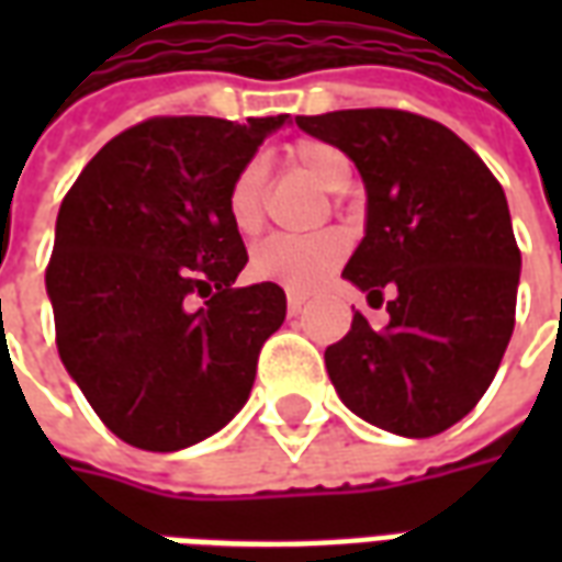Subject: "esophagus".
<instances>
[{
  "label": "esophagus",
  "mask_w": 562,
  "mask_h": 562,
  "mask_svg": "<svg viewBox=\"0 0 562 562\" xmlns=\"http://www.w3.org/2000/svg\"><path fill=\"white\" fill-rule=\"evenodd\" d=\"M285 304H289V313H301V306L306 304V294H301V292H289L285 294Z\"/></svg>",
  "instance_id": "34e87169"
}]
</instances>
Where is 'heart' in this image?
<instances>
[{
    "label": "heart",
    "mask_w": 562,
    "mask_h": 562,
    "mask_svg": "<svg viewBox=\"0 0 562 562\" xmlns=\"http://www.w3.org/2000/svg\"><path fill=\"white\" fill-rule=\"evenodd\" d=\"M282 159L294 171L306 173L328 192H342L352 183V161L328 140L297 138L282 149ZM268 210V168L246 161L234 173L225 192V216L240 237H256L265 228ZM349 256V237L340 228H322L313 234H277L252 249L249 270L256 280L277 282L292 292H310L342 265Z\"/></svg>",
    "instance_id": "b5f03b06"
}]
</instances>
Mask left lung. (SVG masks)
I'll return each instance as SVG.
<instances>
[{
    "instance_id": "left-lung-1",
    "label": "left lung",
    "mask_w": 562,
    "mask_h": 562,
    "mask_svg": "<svg viewBox=\"0 0 562 562\" xmlns=\"http://www.w3.org/2000/svg\"><path fill=\"white\" fill-rule=\"evenodd\" d=\"M340 147L367 186V234L342 277L389 301L361 313L325 367L342 403L391 434L436 436L482 401L515 330L520 249L506 192L479 153L436 120L397 108L297 116Z\"/></svg>"
}]
</instances>
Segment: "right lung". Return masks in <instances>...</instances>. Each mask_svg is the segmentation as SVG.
Segmentation results:
<instances>
[{
    "label": "right lung",
    "instance_id": "right-lung-1",
    "mask_svg": "<svg viewBox=\"0 0 562 562\" xmlns=\"http://www.w3.org/2000/svg\"><path fill=\"white\" fill-rule=\"evenodd\" d=\"M282 123L149 116L108 140L63 198L44 273L56 349L128 446H195L252 391L285 292L234 289L249 256L225 192Z\"/></svg>",
    "mask_w": 562,
    "mask_h": 562
}]
</instances>
